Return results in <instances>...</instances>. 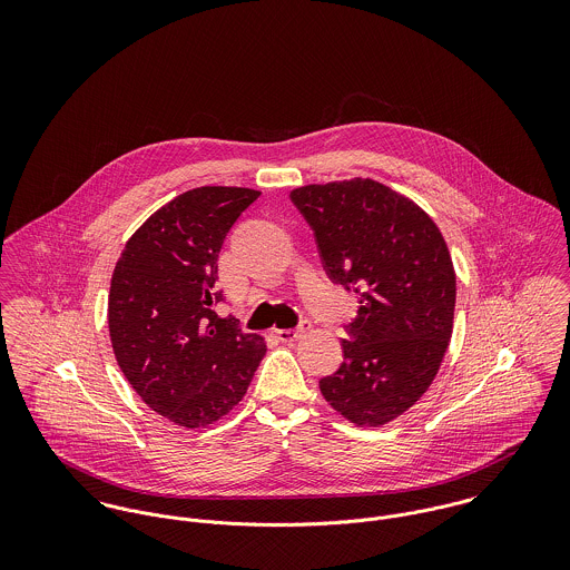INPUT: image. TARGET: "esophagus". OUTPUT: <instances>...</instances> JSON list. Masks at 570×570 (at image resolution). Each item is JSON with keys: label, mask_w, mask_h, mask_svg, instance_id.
Listing matches in <instances>:
<instances>
[{"label": "esophagus", "mask_w": 570, "mask_h": 570, "mask_svg": "<svg viewBox=\"0 0 570 570\" xmlns=\"http://www.w3.org/2000/svg\"><path fill=\"white\" fill-rule=\"evenodd\" d=\"M307 328H309V323L303 321L296 328H278V331H276V337H278L281 342H296L298 337H303V333H305Z\"/></svg>", "instance_id": "esophagus-1"}]
</instances>
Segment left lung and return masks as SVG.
<instances>
[{
  "instance_id": "8db88e82",
  "label": "left lung",
  "mask_w": 570,
  "mask_h": 570,
  "mask_svg": "<svg viewBox=\"0 0 570 570\" xmlns=\"http://www.w3.org/2000/svg\"><path fill=\"white\" fill-rule=\"evenodd\" d=\"M326 274L360 296L344 362L321 380L328 406L384 425L430 389L452 337L456 274L432 217L397 190L355 177L292 190Z\"/></svg>"
}]
</instances>
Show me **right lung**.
<instances>
[{"label":"right lung","mask_w":570,"mask_h":570,"mask_svg":"<svg viewBox=\"0 0 570 570\" xmlns=\"http://www.w3.org/2000/svg\"><path fill=\"white\" fill-rule=\"evenodd\" d=\"M258 195L239 186L177 195L131 235L111 274L116 362L142 402L181 428L226 416L267 351L258 333L215 312L222 245Z\"/></svg>","instance_id":"obj_1"}]
</instances>
